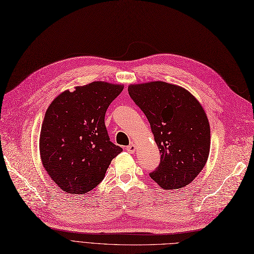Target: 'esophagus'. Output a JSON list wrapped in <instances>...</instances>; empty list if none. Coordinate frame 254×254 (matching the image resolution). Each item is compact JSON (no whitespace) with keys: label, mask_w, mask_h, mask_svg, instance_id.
Here are the masks:
<instances>
[{"label":"esophagus","mask_w":254,"mask_h":254,"mask_svg":"<svg viewBox=\"0 0 254 254\" xmlns=\"http://www.w3.org/2000/svg\"><path fill=\"white\" fill-rule=\"evenodd\" d=\"M126 149H127V152H128L129 154H134L136 151V145L134 143H130L129 145H127L126 147Z\"/></svg>","instance_id":"34e87169"}]
</instances>
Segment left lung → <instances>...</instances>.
Returning <instances> with one entry per match:
<instances>
[{
    "mask_svg": "<svg viewBox=\"0 0 254 254\" xmlns=\"http://www.w3.org/2000/svg\"><path fill=\"white\" fill-rule=\"evenodd\" d=\"M127 91L146 116L161 154L149 177L166 190L189 185L209 155L210 127L202 106L187 90L164 81L130 84Z\"/></svg>",
    "mask_w": 254,
    "mask_h": 254,
    "instance_id": "obj_1",
    "label": "left lung"
}]
</instances>
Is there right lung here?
<instances>
[{
    "label": "right lung",
    "instance_id": "right-lung-1",
    "mask_svg": "<svg viewBox=\"0 0 254 254\" xmlns=\"http://www.w3.org/2000/svg\"><path fill=\"white\" fill-rule=\"evenodd\" d=\"M124 90L121 84L94 81L64 91L47 110L40 153L46 172L68 193H87L102 181L122 148L113 143L106 112Z\"/></svg>",
    "mask_w": 254,
    "mask_h": 254
}]
</instances>
